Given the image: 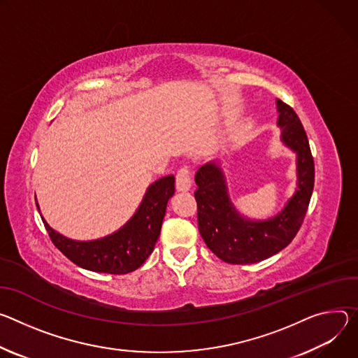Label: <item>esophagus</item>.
Returning <instances> with one entry per match:
<instances>
[{
  "instance_id": "34e87169",
  "label": "esophagus",
  "mask_w": 358,
  "mask_h": 358,
  "mask_svg": "<svg viewBox=\"0 0 358 358\" xmlns=\"http://www.w3.org/2000/svg\"><path fill=\"white\" fill-rule=\"evenodd\" d=\"M192 186L190 182V171L189 168H182L176 175V190L178 192H187Z\"/></svg>"
}]
</instances>
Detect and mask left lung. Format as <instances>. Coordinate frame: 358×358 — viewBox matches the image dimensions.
<instances>
[{
	"label": "left lung",
	"mask_w": 358,
	"mask_h": 358,
	"mask_svg": "<svg viewBox=\"0 0 358 358\" xmlns=\"http://www.w3.org/2000/svg\"><path fill=\"white\" fill-rule=\"evenodd\" d=\"M280 141L296 153L297 187L285 208L268 219H250L237 210L230 199L220 159L196 172L197 224L206 246L223 262L252 264L283 250L297 234L314 187V161L299 116L275 99Z\"/></svg>",
	"instance_id": "8db88e82"
}]
</instances>
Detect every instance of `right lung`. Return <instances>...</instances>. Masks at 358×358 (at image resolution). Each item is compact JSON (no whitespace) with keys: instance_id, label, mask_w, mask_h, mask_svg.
<instances>
[{"instance_id":"add662e5","label":"right lung","mask_w":358,"mask_h":358,"mask_svg":"<svg viewBox=\"0 0 358 358\" xmlns=\"http://www.w3.org/2000/svg\"><path fill=\"white\" fill-rule=\"evenodd\" d=\"M175 193V176H164L146 189L134 216L116 231L95 241H73L54 230L36 208L52 243L76 266L108 274H127L141 267L161 234L168 201Z\"/></svg>"}]
</instances>
